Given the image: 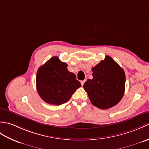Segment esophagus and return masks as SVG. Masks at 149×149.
<instances>
[{"mask_svg": "<svg viewBox=\"0 0 149 149\" xmlns=\"http://www.w3.org/2000/svg\"><path fill=\"white\" fill-rule=\"evenodd\" d=\"M86 82V80H84V81H81V85H82V86L84 85V82Z\"/></svg>", "mask_w": 149, "mask_h": 149, "instance_id": "1", "label": "esophagus"}]
</instances>
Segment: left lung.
<instances>
[{"label": "left lung", "mask_w": 149, "mask_h": 149, "mask_svg": "<svg viewBox=\"0 0 149 149\" xmlns=\"http://www.w3.org/2000/svg\"><path fill=\"white\" fill-rule=\"evenodd\" d=\"M93 79L84 86L92 104L108 109L118 103L124 96L126 77L123 69L109 56L92 68Z\"/></svg>", "instance_id": "left-lung-1"}]
</instances>
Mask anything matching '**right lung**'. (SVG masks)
I'll return each mask as SVG.
<instances>
[{
  "instance_id": "add662e5",
  "label": "right lung",
  "mask_w": 149,
  "mask_h": 149,
  "mask_svg": "<svg viewBox=\"0 0 149 149\" xmlns=\"http://www.w3.org/2000/svg\"><path fill=\"white\" fill-rule=\"evenodd\" d=\"M68 65L57 56L49 59L37 72V90L40 98L49 104L60 105L67 102L81 86Z\"/></svg>"
}]
</instances>
